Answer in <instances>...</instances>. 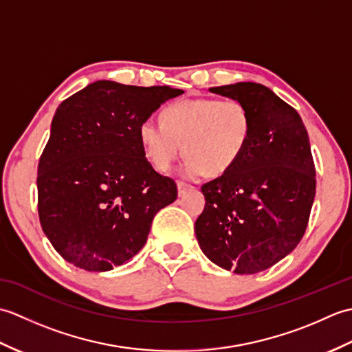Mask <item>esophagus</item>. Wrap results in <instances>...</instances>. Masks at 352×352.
Segmentation results:
<instances>
[{
  "label": "esophagus",
  "instance_id": "34e87169",
  "mask_svg": "<svg viewBox=\"0 0 352 352\" xmlns=\"http://www.w3.org/2000/svg\"><path fill=\"white\" fill-rule=\"evenodd\" d=\"M192 188L190 184H188V183H184V182H177V189H178V195H183V193L186 192V190H189Z\"/></svg>",
  "mask_w": 352,
  "mask_h": 352
}]
</instances>
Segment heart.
I'll list each match as a JSON object with an SVG mask.
<instances>
[{
  "instance_id": "1",
  "label": "heart",
  "mask_w": 352,
  "mask_h": 352,
  "mask_svg": "<svg viewBox=\"0 0 352 352\" xmlns=\"http://www.w3.org/2000/svg\"><path fill=\"white\" fill-rule=\"evenodd\" d=\"M252 134L250 109L237 100L197 98L172 102L162 111V122L139 125V139L149 163L168 170L182 151L188 157L184 177H219L241 160Z\"/></svg>"
}]
</instances>
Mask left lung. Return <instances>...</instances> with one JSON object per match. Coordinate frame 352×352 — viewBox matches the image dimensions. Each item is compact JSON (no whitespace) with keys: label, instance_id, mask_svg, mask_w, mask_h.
<instances>
[{"label":"left lung","instance_id":"8db88e82","mask_svg":"<svg viewBox=\"0 0 352 352\" xmlns=\"http://www.w3.org/2000/svg\"><path fill=\"white\" fill-rule=\"evenodd\" d=\"M243 102L252 134L233 169L206 183L204 212L195 222L208 260L236 274H257L300 243L315 201L316 178L301 116L258 83L212 87Z\"/></svg>","mask_w":352,"mask_h":352}]
</instances>
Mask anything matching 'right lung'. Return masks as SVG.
<instances>
[{
  "mask_svg": "<svg viewBox=\"0 0 352 352\" xmlns=\"http://www.w3.org/2000/svg\"><path fill=\"white\" fill-rule=\"evenodd\" d=\"M182 94L100 80L57 107L37 166V210L66 261L106 272L144 248L155 213L177 199V186L148 162L139 125Z\"/></svg>",
  "mask_w": 352,
  "mask_h": 352,
  "instance_id": "obj_1",
  "label": "right lung"
}]
</instances>
